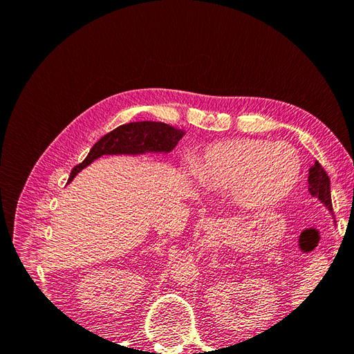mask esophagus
Listing matches in <instances>:
<instances>
[{
	"instance_id": "esophagus-1",
	"label": "esophagus",
	"mask_w": 354,
	"mask_h": 354,
	"mask_svg": "<svg viewBox=\"0 0 354 354\" xmlns=\"http://www.w3.org/2000/svg\"><path fill=\"white\" fill-rule=\"evenodd\" d=\"M218 227H220V223L216 218H207L202 221V229L207 233H214Z\"/></svg>"
}]
</instances>
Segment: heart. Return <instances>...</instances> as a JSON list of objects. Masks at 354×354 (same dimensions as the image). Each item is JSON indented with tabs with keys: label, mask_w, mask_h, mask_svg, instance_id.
<instances>
[{
	"label": "heart",
	"mask_w": 354,
	"mask_h": 354,
	"mask_svg": "<svg viewBox=\"0 0 354 354\" xmlns=\"http://www.w3.org/2000/svg\"><path fill=\"white\" fill-rule=\"evenodd\" d=\"M195 177L212 192L232 190L241 207L259 209L285 199L301 173L298 152L285 142L239 137L208 145Z\"/></svg>",
	"instance_id": "heart-1"
}]
</instances>
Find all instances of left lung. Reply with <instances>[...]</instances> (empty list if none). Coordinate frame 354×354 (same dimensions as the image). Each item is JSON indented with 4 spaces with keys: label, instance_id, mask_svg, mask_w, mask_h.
I'll return each instance as SVG.
<instances>
[{
    "label": "left lung",
    "instance_id": "obj_1",
    "mask_svg": "<svg viewBox=\"0 0 354 354\" xmlns=\"http://www.w3.org/2000/svg\"><path fill=\"white\" fill-rule=\"evenodd\" d=\"M307 181H308L310 195L317 198L328 208L330 214H334V211H332V201H330V181L326 171L317 162V160L308 168Z\"/></svg>",
    "mask_w": 354,
    "mask_h": 354
}]
</instances>
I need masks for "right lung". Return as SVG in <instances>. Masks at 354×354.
<instances>
[{
    "label": "right lung",
    "instance_id": "obj_1",
    "mask_svg": "<svg viewBox=\"0 0 354 354\" xmlns=\"http://www.w3.org/2000/svg\"><path fill=\"white\" fill-rule=\"evenodd\" d=\"M185 134L186 133L180 128L155 121H138L120 125L113 131L103 136L91 147L87 158L72 169L68 183H71L81 169L104 155L137 156L146 153H169Z\"/></svg>",
    "mask_w": 354,
    "mask_h": 354
}]
</instances>
